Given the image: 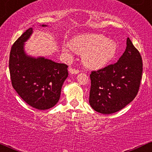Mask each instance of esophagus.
<instances>
[{
  "mask_svg": "<svg viewBox=\"0 0 152 152\" xmlns=\"http://www.w3.org/2000/svg\"><path fill=\"white\" fill-rule=\"evenodd\" d=\"M69 72L71 74H77L79 73V71L77 70V69H72V68H69Z\"/></svg>",
  "mask_w": 152,
  "mask_h": 152,
  "instance_id": "esophagus-1",
  "label": "esophagus"
}]
</instances>
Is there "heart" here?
<instances>
[{"label": "heart", "instance_id": "obj_1", "mask_svg": "<svg viewBox=\"0 0 152 152\" xmlns=\"http://www.w3.org/2000/svg\"><path fill=\"white\" fill-rule=\"evenodd\" d=\"M71 44L76 52L82 55L83 64L87 68L95 70L105 67L114 58L118 50L114 41L97 34L78 35L71 40ZM72 47L65 44L62 50L71 57L74 52Z\"/></svg>", "mask_w": 152, "mask_h": 152}]
</instances>
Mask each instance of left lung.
Segmentation results:
<instances>
[{
    "label": "left lung",
    "instance_id": "1",
    "mask_svg": "<svg viewBox=\"0 0 152 152\" xmlns=\"http://www.w3.org/2000/svg\"><path fill=\"white\" fill-rule=\"evenodd\" d=\"M140 53L129 38L124 53L116 64L90 74L89 104L104 114L117 112L135 98L142 75Z\"/></svg>",
    "mask_w": 152,
    "mask_h": 152
}]
</instances>
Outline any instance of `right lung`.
Masks as SVG:
<instances>
[{"mask_svg": "<svg viewBox=\"0 0 152 152\" xmlns=\"http://www.w3.org/2000/svg\"><path fill=\"white\" fill-rule=\"evenodd\" d=\"M33 33V28H28L12 46L9 58L10 79L13 88L24 102L35 109L46 110L53 107L60 99L62 86L69 74L68 66L26 53L25 43Z\"/></svg>", "mask_w": 152, "mask_h": 152, "instance_id": "obj_1", "label": "right lung"}]
</instances>
